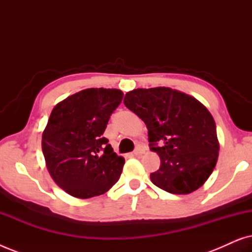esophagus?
Masks as SVG:
<instances>
[{
  "mask_svg": "<svg viewBox=\"0 0 252 252\" xmlns=\"http://www.w3.org/2000/svg\"><path fill=\"white\" fill-rule=\"evenodd\" d=\"M142 154H143V150L141 149V148H136V149L134 150V153H133L134 156H140V155H142Z\"/></svg>",
  "mask_w": 252,
  "mask_h": 252,
  "instance_id": "esophagus-1",
  "label": "esophagus"
}]
</instances>
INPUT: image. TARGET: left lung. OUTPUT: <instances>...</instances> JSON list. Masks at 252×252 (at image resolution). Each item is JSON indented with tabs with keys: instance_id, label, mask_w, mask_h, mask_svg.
I'll use <instances>...</instances> for the list:
<instances>
[{
	"instance_id": "8db88e82",
	"label": "left lung",
	"mask_w": 252,
	"mask_h": 252,
	"mask_svg": "<svg viewBox=\"0 0 252 252\" xmlns=\"http://www.w3.org/2000/svg\"><path fill=\"white\" fill-rule=\"evenodd\" d=\"M124 104L147 125L150 150L160 158L151 182L171 194L195 191L211 175L219 155L216 123L198 99L168 87L137 88Z\"/></svg>"
}]
</instances>
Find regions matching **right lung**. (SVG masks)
<instances>
[{"label": "right lung", "mask_w": 252, "mask_h": 252, "mask_svg": "<svg viewBox=\"0 0 252 252\" xmlns=\"http://www.w3.org/2000/svg\"><path fill=\"white\" fill-rule=\"evenodd\" d=\"M119 89L88 88L56 104L42 133V153L57 186L77 198L104 194L119 180L125 159L103 137L120 104Z\"/></svg>", "instance_id": "add662e5"}]
</instances>
